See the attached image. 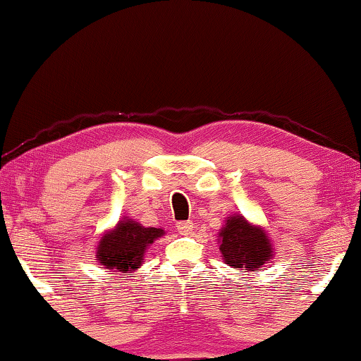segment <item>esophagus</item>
<instances>
[{
	"label": "esophagus",
	"instance_id": "esophagus-1",
	"mask_svg": "<svg viewBox=\"0 0 361 361\" xmlns=\"http://www.w3.org/2000/svg\"><path fill=\"white\" fill-rule=\"evenodd\" d=\"M176 228H178V232L181 233V235H190V233L193 232V228H195V225H193V222H178L176 224Z\"/></svg>",
	"mask_w": 361,
	"mask_h": 361
}]
</instances>
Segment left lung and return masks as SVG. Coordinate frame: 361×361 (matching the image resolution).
I'll use <instances>...</instances> for the list:
<instances>
[{"label":"left lung","mask_w":361,"mask_h":361,"mask_svg":"<svg viewBox=\"0 0 361 361\" xmlns=\"http://www.w3.org/2000/svg\"><path fill=\"white\" fill-rule=\"evenodd\" d=\"M219 242L224 262L238 271H262L264 264L274 255L267 233L242 215L227 216L219 232Z\"/></svg>","instance_id":"left-lung-1"}]
</instances>
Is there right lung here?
I'll list each match as a JSON object with an SVG mask.
<instances>
[{
  "label": "right lung",
  "mask_w": 361,
  "mask_h": 361,
  "mask_svg": "<svg viewBox=\"0 0 361 361\" xmlns=\"http://www.w3.org/2000/svg\"><path fill=\"white\" fill-rule=\"evenodd\" d=\"M164 233L163 228L142 227L133 219H121L114 228L106 232L97 245L95 260L114 272H131L145 260V252L156 238Z\"/></svg>",
  "instance_id": "add662e5"
}]
</instances>
